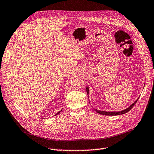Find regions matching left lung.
Segmentation results:
<instances>
[{
	"instance_id": "left-lung-1",
	"label": "left lung",
	"mask_w": 154,
	"mask_h": 154,
	"mask_svg": "<svg viewBox=\"0 0 154 154\" xmlns=\"http://www.w3.org/2000/svg\"><path fill=\"white\" fill-rule=\"evenodd\" d=\"M86 91L88 93V95H89V88H88V86H86ZM138 98L136 100V101H134L133 103L129 107L126 108V109H124L123 110L121 111H118V112H106V111H101V110H98L97 109H94V110L97 112L99 114H101V115H105V116H119V115H122V114H124V113H127L128 112H129L132 108L134 106V105L136 104V101H138Z\"/></svg>"
}]
</instances>
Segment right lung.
<instances>
[{
	"instance_id": "add662e5",
	"label": "right lung",
	"mask_w": 154,
	"mask_h": 154,
	"mask_svg": "<svg viewBox=\"0 0 154 154\" xmlns=\"http://www.w3.org/2000/svg\"><path fill=\"white\" fill-rule=\"evenodd\" d=\"M61 110H60V112H58V113H56V115H58V113H60V112H61ZM56 115H55V116H56Z\"/></svg>"
}]
</instances>
